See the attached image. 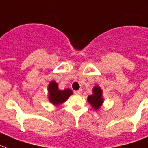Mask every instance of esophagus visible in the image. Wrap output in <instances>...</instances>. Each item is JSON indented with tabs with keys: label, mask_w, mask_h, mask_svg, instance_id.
<instances>
[{
	"label": "esophagus",
	"mask_w": 148,
	"mask_h": 148,
	"mask_svg": "<svg viewBox=\"0 0 148 148\" xmlns=\"http://www.w3.org/2000/svg\"><path fill=\"white\" fill-rule=\"evenodd\" d=\"M74 93H75L76 95H81L82 89H79V90H77V91H75L74 92Z\"/></svg>",
	"instance_id": "obj_1"
}]
</instances>
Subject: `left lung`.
Returning a JSON list of instances; mask_svg holds the SVG:
<instances>
[{
	"instance_id": "obj_1",
	"label": "left lung",
	"mask_w": 148,
	"mask_h": 148,
	"mask_svg": "<svg viewBox=\"0 0 148 148\" xmlns=\"http://www.w3.org/2000/svg\"><path fill=\"white\" fill-rule=\"evenodd\" d=\"M101 94H102V91L101 88L99 86H95L93 89V94L88 97V101L95 110L99 109L103 102Z\"/></svg>"
}]
</instances>
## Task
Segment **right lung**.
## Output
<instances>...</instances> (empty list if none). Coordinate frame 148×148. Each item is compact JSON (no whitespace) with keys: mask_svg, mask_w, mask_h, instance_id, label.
<instances>
[{"mask_svg":"<svg viewBox=\"0 0 148 148\" xmlns=\"http://www.w3.org/2000/svg\"><path fill=\"white\" fill-rule=\"evenodd\" d=\"M48 88L49 101L54 105H59L64 102L72 94V91L69 89L59 90L58 89V84L55 81L51 82Z\"/></svg>","mask_w":148,"mask_h":148,"instance_id":"add662e5","label":"right lung"}]
</instances>
